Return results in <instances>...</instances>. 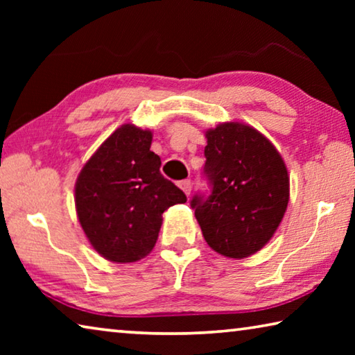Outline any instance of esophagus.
<instances>
[{"label": "esophagus", "instance_id": "1", "mask_svg": "<svg viewBox=\"0 0 355 355\" xmlns=\"http://www.w3.org/2000/svg\"><path fill=\"white\" fill-rule=\"evenodd\" d=\"M180 188L183 189V192L186 196L191 194V180H183V182H180Z\"/></svg>", "mask_w": 355, "mask_h": 355}]
</instances>
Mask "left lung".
Instances as JSON below:
<instances>
[{
    "mask_svg": "<svg viewBox=\"0 0 355 355\" xmlns=\"http://www.w3.org/2000/svg\"><path fill=\"white\" fill-rule=\"evenodd\" d=\"M205 175L208 197L191 207L207 244L228 258L254 255L274 236L290 200V177L271 141L239 122L208 130Z\"/></svg>",
    "mask_w": 355,
    "mask_h": 355,
    "instance_id": "1",
    "label": "left lung"
}]
</instances>
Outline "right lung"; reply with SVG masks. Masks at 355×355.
<instances>
[{
  "instance_id": "1",
  "label": "right lung",
  "mask_w": 355,
  "mask_h": 355,
  "mask_svg": "<svg viewBox=\"0 0 355 355\" xmlns=\"http://www.w3.org/2000/svg\"><path fill=\"white\" fill-rule=\"evenodd\" d=\"M152 131L117 128L80 172L75 184L78 220L92 248L114 263H133L155 248L163 213L184 203V192L161 175L150 150Z\"/></svg>"
}]
</instances>
